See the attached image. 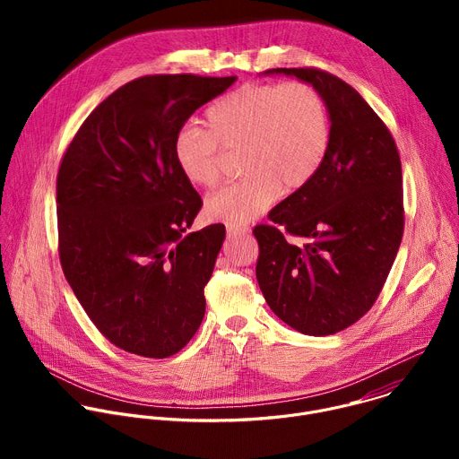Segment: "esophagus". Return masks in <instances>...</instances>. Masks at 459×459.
<instances>
[{
    "mask_svg": "<svg viewBox=\"0 0 459 459\" xmlns=\"http://www.w3.org/2000/svg\"><path fill=\"white\" fill-rule=\"evenodd\" d=\"M245 234H248V229H247V227H232V225L227 227V236H229V238L245 236Z\"/></svg>",
    "mask_w": 459,
    "mask_h": 459,
    "instance_id": "1",
    "label": "esophagus"
}]
</instances>
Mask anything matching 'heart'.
Listing matches in <instances>:
<instances>
[{"label":"heart","mask_w":459,"mask_h":459,"mask_svg":"<svg viewBox=\"0 0 459 459\" xmlns=\"http://www.w3.org/2000/svg\"><path fill=\"white\" fill-rule=\"evenodd\" d=\"M207 126L183 125L172 143L178 169L195 186L223 178L225 151L241 149V179L207 200L211 220L238 227L264 214L285 190L305 186L331 145V117L308 83L245 85L207 110Z\"/></svg>","instance_id":"1"}]
</instances>
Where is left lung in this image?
<instances>
[{
    "mask_svg": "<svg viewBox=\"0 0 459 459\" xmlns=\"http://www.w3.org/2000/svg\"><path fill=\"white\" fill-rule=\"evenodd\" d=\"M296 76L325 100L331 145L314 178L255 225V278L273 312L301 334H336L376 303L394 264L403 227L402 160L388 126L338 76L314 69H271ZM303 237L298 247L288 236Z\"/></svg>",
    "mask_w": 459,
    "mask_h": 459,
    "instance_id": "8db88e82",
    "label": "left lung"
}]
</instances>
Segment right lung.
Listing matches in <instances>:
<instances>
[{
  "mask_svg": "<svg viewBox=\"0 0 459 459\" xmlns=\"http://www.w3.org/2000/svg\"><path fill=\"white\" fill-rule=\"evenodd\" d=\"M234 82L136 78L89 114L61 158V269L96 329L125 352L169 358L200 329L225 225L185 234L204 202L172 143L195 108Z\"/></svg>",
  "mask_w": 459,
  "mask_h": 459,
  "instance_id": "right-lung-1",
  "label": "right lung"
}]
</instances>
